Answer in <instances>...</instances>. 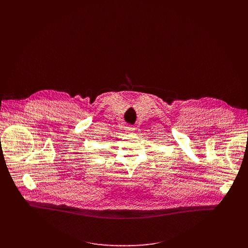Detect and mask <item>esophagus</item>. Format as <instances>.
<instances>
[{
    "label": "esophagus",
    "mask_w": 248,
    "mask_h": 248,
    "mask_svg": "<svg viewBox=\"0 0 248 248\" xmlns=\"http://www.w3.org/2000/svg\"><path fill=\"white\" fill-rule=\"evenodd\" d=\"M124 129L126 130V131H129V132H132V131H134V127H132V126H125L124 127Z\"/></svg>",
    "instance_id": "34e87169"
}]
</instances>
